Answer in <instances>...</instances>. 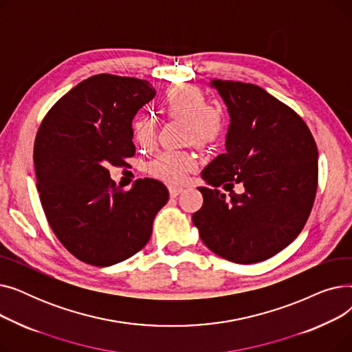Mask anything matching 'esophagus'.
Wrapping results in <instances>:
<instances>
[{"label": "esophagus", "instance_id": "esophagus-1", "mask_svg": "<svg viewBox=\"0 0 352 352\" xmlns=\"http://www.w3.org/2000/svg\"><path fill=\"white\" fill-rule=\"evenodd\" d=\"M168 191H170V195L174 198V197L179 195V194L184 191V188H182V187H177V186H170V187H168Z\"/></svg>", "mask_w": 352, "mask_h": 352}]
</instances>
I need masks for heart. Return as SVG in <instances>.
<instances>
[{"label":"heart","instance_id":"b5f03b06","mask_svg":"<svg viewBox=\"0 0 352 352\" xmlns=\"http://www.w3.org/2000/svg\"><path fill=\"white\" fill-rule=\"evenodd\" d=\"M160 111L168 117L182 118L186 122V140L199 146L212 145L226 129L221 108L207 104L204 92L190 84H175L166 89L161 98ZM133 133L138 142H151L155 137L154 121L148 117H137L133 121ZM195 166L197 157L192 151L168 150L160 153L148 164V171L160 179L181 182Z\"/></svg>","mask_w":352,"mask_h":352}]
</instances>
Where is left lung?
I'll use <instances>...</instances> for the list:
<instances>
[{"label":"left lung","instance_id":"1","mask_svg":"<svg viewBox=\"0 0 352 352\" xmlns=\"http://www.w3.org/2000/svg\"><path fill=\"white\" fill-rule=\"evenodd\" d=\"M211 87L230 114L227 151L201 173L211 187H198L204 204L192 223L221 258L260 263L288 247L307 223L318 184L317 144L302 118L261 87L223 80ZM235 183L243 195L232 191Z\"/></svg>","mask_w":352,"mask_h":352}]
</instances>
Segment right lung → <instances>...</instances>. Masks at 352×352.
Listing matches in <instances>:
<instances>
[{"instance_id": "right-lung-1", "label": "right lung", "mask_w": 352, "mask_h": 352, "mask_svg": "<svg viewBox=\"0 0 352 352\" xmlns=\"http://www.w3.org/2000/svg\"><path fill=\"white\" fill-rule=\"evenodd\" d=\"M155 96L138 78L98 74L74 87L43 120L34 144L36 190L60 243L80 261L109 267L150 241L168 190L153 178L124 191L108 168L135 154L133 120Z\"/></svg>"}]
</instances>
